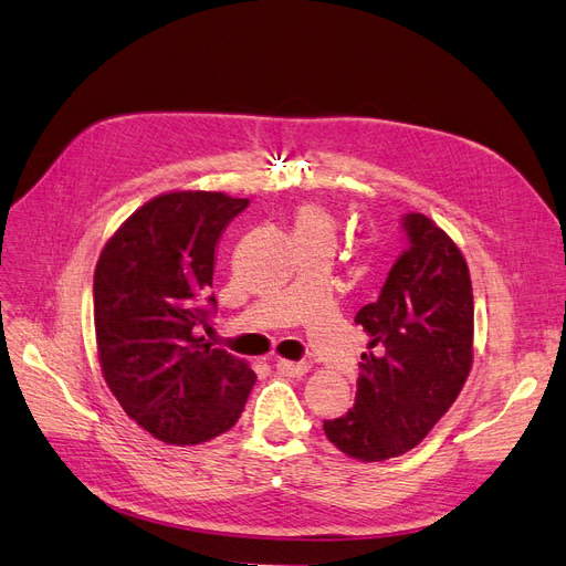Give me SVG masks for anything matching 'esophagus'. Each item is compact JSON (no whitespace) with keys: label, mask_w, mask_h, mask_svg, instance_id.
Listing matches in <instances>:
<instances>
[{"label":"esophagus","mask_w":566,"mask_h":566,"mask_svg":"<svg viewBox=\"0 0 566 566\" xmlns=\"http://www.w3.org/2000/svg\"><path fill=\"white\" fill-rule=\"evenodd\" d=\"M277 371L284 374V376H291V378H301L310 371V364L307 361H286V359H277Z\"/></svg>","instance_id":"esophagus-1"}]
</instances>
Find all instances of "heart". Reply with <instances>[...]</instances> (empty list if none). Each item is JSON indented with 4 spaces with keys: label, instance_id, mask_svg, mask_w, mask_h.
<instances>
[{
    "label": "heart",
    "instance_id": "1",
    "mask_svg": "<svg viewBox=\"0 0 566 566\" xmlns=\"http://www.w3.org/2000/svg\"><path fill=\"white\" fill-rule=\"evenodd\" d=\"M294 237L298 242H329L334 247L336 240V218L329 209H324L317 202L301 205L294 216Z\"/></svg>",
    "mask_w": 566,
    "mask_h": 566
}]
</instances>
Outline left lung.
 I'll return each instance as SVG.
<instances>
[{
    "label": "left lung",
    "mask_w": 566,
    "mask_h": 566,
    "mask_svg": "<svg viewBox=\"0 0 566 566\" xmlns=\"http://www.w3.org/2000/svg\"><path fill=\"white\" fill-rule=\"evenodd\" d=\"M407 249L355 324L369 334L355 407L324 421L329 442L374 463L407 453L455 402L472 367V284L451 237L423 213L402 218Z\"/></svg>",
    "instance_id": "left-lung-1"
}]
</instances>
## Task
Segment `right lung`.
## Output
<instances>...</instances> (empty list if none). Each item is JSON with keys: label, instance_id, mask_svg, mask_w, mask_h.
Segmentation results:
<instances>
[{"label": "right lung", "instance_id": "obj_1", "mask_svg": "<svg viewBox=\"0 0 566 566\" xmlns=\"http://www.w3.org/2000/svg\"><path fill=\"white\" fill-rule=\"evenodd\" d=\"M247 207L223 192L159 195L126 218L96 263L103 378L126 416L167 444L230 430L256 382L244 359L197 336L216 307V244Z\"/></svg>", "mask_w": 566, "mask_h": 566}]
</instances>
